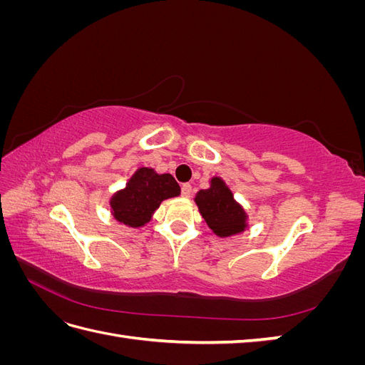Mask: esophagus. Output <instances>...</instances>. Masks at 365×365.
<instances>
[{
  "instance_id": "1",
  "label": "esophagus",
  "mask_w": 365,
  "mask_h": 365,
  "mask_svg": "<svg viewBox=\"0 0 365 365\" xmlns=\"http://www.w3.org/2000/svg\"><path fill=\"white\" fill-rule=\"evenodd\" d=\"M181 193H182L184 197H189V196L192 195V185H190V184H182Z\"/></svg>"
}]
</instances>
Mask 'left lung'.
Segmentation results:
<instances>
[{
  "label": "left lung",
  "mask_w": 365,
  "mask_h": 365,
  "mask_svg": "<svg viewBox=\"0 0 365 365\" xmlns=\"http://www.w3.org/2000/svg\"><path fill=\"white\" fill-rule=\"evenodd\" d=\"M195 202L207 225L220 237L242 233L247 228V215L231 190L220 178H213L210 189L196 193Z\"/></svg>",
  "instance_id": "obj_1"
}]
</instances>
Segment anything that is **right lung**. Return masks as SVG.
I'll list each match as a JSON object with an SVG mask.
<instances>
[{
    "label": "right lung",
    "instance_id": "obj_1",
    "mask_svg": "<svg viewBox=\"0 0 365 365\" xmlns=\"http://www.w3.org/2000/svg\"><path fill=\"white\" fill-rule=\"evenodd\" d=\"M178 182L170 173L158 175L153 169H138L123 190L111 197L113 215L118 222L137 228L149 222L164 200L178 196Z\"/></svg>",
    "mask_w": 365,
    "mask_h": 365
}]
</instances>
